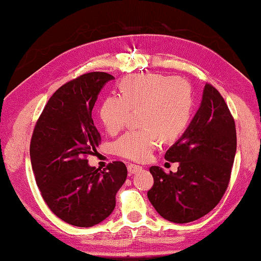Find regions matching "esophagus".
Returning a JSON list of instances; mask_svg holds the SVG:
<instances>
[{
  "mask_svg": "<svg viewBox=\"0 0 261 261\" xmlns=\"http://www.w3.org/2000/svg\"><path fill=\"white\" fill-rule=\"evenodd\" d=\"M127 169H128V173L129 174H135V173H137V171H140L142 169V167L141 166H137V165L129 164L128 166H127Z\"/></svg>",
  "mask_w": 261,
  "mask_h": 261,
  "instance_id": "34e87169",
  "label": "esophagus"
}]
</instances>
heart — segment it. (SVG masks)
<instances>
[{
    "instance_id": "heart-1",
    "label": "heart",
    "mask_w": 261,
    "mask_h": 261,
    "mask_svg": "<svg viewBox=\"0 0 261 261\" xmlns=\"http://www.w3.org/2000/svg\"><path fill=\"white\" fill-rule=\"evenodd\" d=\"M121 95H109L100 108L106 129L116 134L124 128L130 111L139 110L141 129L127 132L114 144L125 159L144 161L160 141L175 140L188 126L193 96L188 83L159 73L130 75L120 82Z\"/></svg>"
}]
</instances>
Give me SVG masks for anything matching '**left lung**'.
Instances as JSON below:
<instances>
[{
  "mask_svg": "<svg viewBox=\"0 0 261 261\" xmlns=\"http://www.w3.org/2000/svg\"><path fill=\"white\" fill-rule=\"evenodd\" d=\"M237 152L234 118L223 96L205 84L202 101L180 139L165 158L178 162L176 173L152 166L153 186L147 198L161 217L185 224L203 217L227 190Z\"/></svg>",
  "mask_w": 261,
  "mask_h": 261,
  "instance_id": "8db88e82",
  "label": "left lung"
}]
</instances>
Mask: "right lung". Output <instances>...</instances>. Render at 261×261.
Masks as SVG:
<instances>
[{
	"mask_svg": "<svg viewBox=\"0 0 261 261\" xmlns=\"http://www.w3.org/2000/svg\"><path fill=\"white\" fill-rule=\"evenodd\" d=\"M114 76L88 72L66 83L47 101L31 141L36 184L52 213L77 227L103 222L116 207V194L127 178L124 162L100 170L87 164L101 141L92 110Z\"/></svg>",
	"mask_w": 261,
	"mask_h": 261,
	"instance_id": "right-lung-1",
	"label": "right lung"
}]
</instances>
